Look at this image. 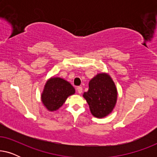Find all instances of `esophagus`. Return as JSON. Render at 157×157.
<instances>
[{
    "instance_id": "34e87169",
    "label": "esophagus",
    "mask_w": 157,
    "mask_h": 157,
    "mask_svg": "<svg viewBox=\"0 0 157 157\" xmlns=\"http://www.w3.org/2000/svg\"><path fill=\"white\" fill-rule=\"evenodd\" d=\"M82 87L81 86H78L77 87V91H78V94H81L82 93Z\"/></svg>"
}]
</instances>
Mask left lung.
Returning a JSON list of instances; mask_svg holds the SVG:
<instances>
[{"label": "left lung", "mask_w": 157, "mask_h": 157, "mask_svg": "<svg viewBox=\"0 0 157 157\" xmlns=\"http://www.w3.org/2000/svg\"><path fill=\"white\" fill-rule=\"evenodd\" d=\"M83 97L89 106L91 114L98 119L112 112L117 101L118 92L110 75L102 72L97 74L89 83V90Z\"/></svg>", "instance_id": "obj_1"}]
</instances>
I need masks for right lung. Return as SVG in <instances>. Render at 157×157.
Returning <instances> with one entry per match:
<instances>
[{"mask_svg": "<svg viewBox=\"0 0 157 157\" xmlns=\"http://www.w3.org/2000/svg\"><path fill=\"white\" fill-rule=\"evenodd\" d=\"M75 92L68 81L61 77L52 76L45 83L40 98L45 108L53 112L63 106L68 96L74 95Z\"/></svg>", "mask_w": 157, "mask_h": 157, "instance_id": "obj_1", "label": "right lung"}]
</instances>
